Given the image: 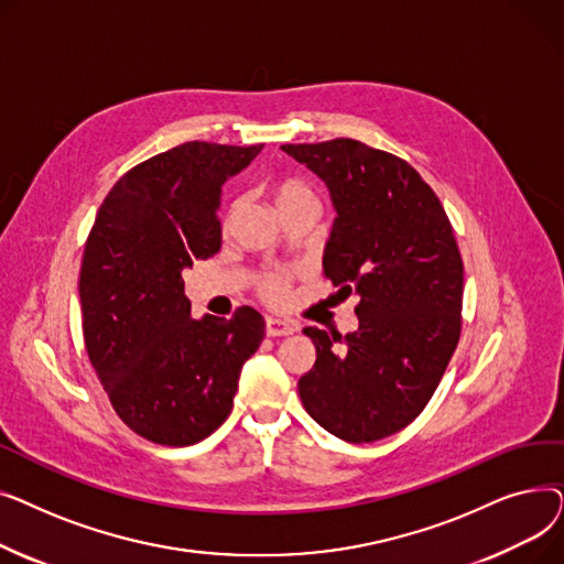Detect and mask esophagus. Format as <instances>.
Segmentation results:
<instances>
[{"label":"esophagus","mask_w":564,"mask_h":564,"mask_svg":"<svg viewBox=\"0 0 564 564\" xmlns=\"http://www.w3.org/2000/svg\"><path fill=\"white\" fill-rule=\"evenodd\" d=\"M264 334L279 338V336H290L294 334V324L285 322V319H276V317H267L264 319Z\"/></svg>","instance_id":"1"}]
</instances>
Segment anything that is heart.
Here are the masks:
<instances>
[{"mask_svg":"<svg viewBox=\"0 0 564 564\" xmlns=\"http://www.w3.org/2000/svg\"><path fill=\"white\" fill-rule=\"evenodd\" d=\"M274 198H276V205L281 207V210L288 205L302 203V200H317L315 192L304 181H297V177H283V181H279L274 185ZM256 290L267 304L283 306L290 300V274H285L281 270L264 272L258 279Z\"/></svg>","mask_w":564,"mask_h":564,"instance_id":"heart-1","label":"heart"}]
</instances>
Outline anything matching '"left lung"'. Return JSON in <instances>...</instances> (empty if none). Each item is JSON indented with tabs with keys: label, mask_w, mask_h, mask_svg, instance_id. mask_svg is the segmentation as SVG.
Segmentation results:
<instances>
[{
	"label": "left lung",
	"mask_w": 564,
	"mask_h": 564,
	"mask_svg": "<svg viewBox=\"0 0 564 564\" xmlns=\"http://www.w3.org/2000/svg\"><path fill=\"white\" fill-rule=\"evenodd\" d=\"M332 192L324 276L357 292L359 329L306 327L317 359L300 379L311 419L349 443L406 427L425 409L462 334L464 262L453 224L421 173L354 139L285 143Z\"/></svg>",
	"instance_id": "1"
}]
</instances>
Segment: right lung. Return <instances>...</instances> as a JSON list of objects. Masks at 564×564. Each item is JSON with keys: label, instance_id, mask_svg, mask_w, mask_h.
Here are the masks:
<instances>
[{"label": "right lung", "instance_id": "add662e5", "mask_svg": "<svg viewBox=\"0 0 564 564\" xmlns=\"http://www.w3.org/2000/svg\"><path fill=\"white\" fill-rule=\"evenodd\" d=\"M256 145L187 141L132 166L102 200L86 237L79 302L88 354L113 411L160 446H192L232 409L264 319L189 317L183 270L221 247V185Z\"/></svg>", "mask_w": 564, "mask_h": 564}]
</instances>
